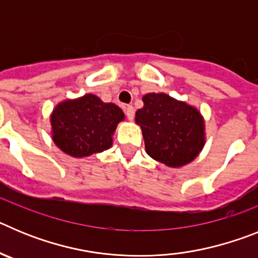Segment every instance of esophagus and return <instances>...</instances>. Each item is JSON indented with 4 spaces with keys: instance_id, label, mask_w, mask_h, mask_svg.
<instances>
[{
    "instance_id": "1",
    "label": "esophagus",
    "mask_w": 258,
    "mask_h": 258,
    "mask_svg": "<svg viewBox=\"0 0 258 258\" xmlns=\"http://www.w3.org/2000/svg\"><path fill=\"white\" fill-rule=\"evenodd\" d=\"M125 113H126V117L129 118V120H133L134 118V107L133 106L125 107Z\"/></svg>"
}]
</instances>
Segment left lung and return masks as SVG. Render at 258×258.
Returning a JSON list of instances; mask_svg holds the SVG:
<instances>
[{"mask_svg":"<svg viewBox=\"0 0 258 258\" xmlns=\"http://www.w3.org/2000/svg\"><path fill=\"white\" fill-rule=\"evenodd\" d=\"M142 101L136 124L142 129L147 155L169 168L195 160L206 145V121L199 109L165 93H149Z\"/></svg>","mask_w":258,"mask_h":258,"instance_id":"8db88e82","label":"left lung"}]
</instances>
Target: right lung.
I'll list each match as a JSON object with an SVG mask.
<instances>
[{"label": "right lung", "mask_w": 258, "mask_h": 258, "mask_svg": "<svg viewBox=\"0 0 258 258\" xmlns=\"http://www.w3.org/2000/svg\"><path fill=\"white\" fill-rule=\"evenodd\" d=\"M122 120L120 107L104 103L94 94L64 99L50 113L51 140L68 156L83 159L111 149L113 133Z\"/></svg>", "instance_id": "obj_1"}]
</instances>
